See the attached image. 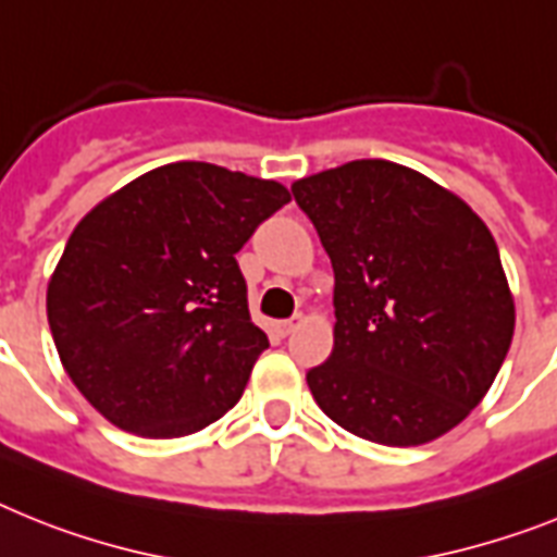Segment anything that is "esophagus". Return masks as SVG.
<instances>
[{"mask_svg":"<svg viewBox=\"0 0 557 557\" xmlns=\"http://www.w3.org/2000/svg\"><path fill=\"white\" fill-rule=\"evenodd\" d=\"M301 321H305V315H293V319H287V321H278V324H275V330H278V335H289L293 330L298 327V324H301Z\"/></svg>","mask_w":557,"mask_h":557,"instance_id":"obj_1","label":"esophagus"}]
</instances>
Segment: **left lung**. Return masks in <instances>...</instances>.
<instances>
[{
	"instance_id": "1",
	"label": "left lung",
	"mask_w": 557,
	"mask_h": 557,
	"mask_svg": "<svg viewBox=\"0 0 557 557\" xmlns=\"http://www.w3.org/2000/svg\"><path fill=\"white\" fill-rule=\"evenodd\" d=\"M333 261V352L307 372L358 438L418 447L470 416L516 330L498 245L472 207L418 170L358 159L293 185Z\"/></svg>"
}]
</instances>
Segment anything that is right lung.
Returning a JSON list of instances; mask_svg holds the SVG:
<instances>
[{"label":"right lung","mask_w":557,"mask_h":557,"mask_svg":"<svg viewBox=\"0 0 557 557\" xmlns=\"http://www.w3.org/2000/svg\"><path fill=\"white\" fill-rule=\"evenodd\" d=\"M287 187L207 162L133 178L90 210L48 284L64 372L119 430L182 438L242 398L270 342L236 252Z\"/></svg>","instance_id":"right-lung-1"}]
</instances>
